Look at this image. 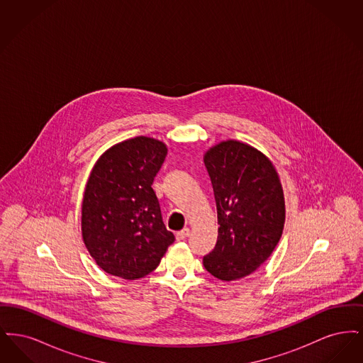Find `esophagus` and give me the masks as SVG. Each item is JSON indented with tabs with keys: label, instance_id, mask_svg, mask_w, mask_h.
I'll list each match as a JSON object with an SVG mask.
<instances>
[{
	"label": "esophagus",
	"instance_id": "1",
	"mask_svg": "<svg viewBox=\"0 0 363 363\" xmlns=\"http://www.w3.org/2000/svg\"><path fill=\"white\" fill-rule=\"evenodd\" d=\"M190 230L189 228H182L181 231L177 233V240L181 241V240H185L186 237H189Z\"/></svg>",
	"mask_w": 363,
	"mask_h": 363
}]
</instances>
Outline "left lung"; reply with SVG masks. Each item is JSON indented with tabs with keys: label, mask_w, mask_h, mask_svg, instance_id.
<instances>
[{
	"label": "left lung",
	"mask_w": 363,
	"mask_h": 363,
	"mask_svg": "<svg viewBox=\"0 0 363 363\" xmlns=\"http://www.w3.org/2000/svg\"><path fill=\"white\" fill-rule=\"evenodd\" d=\"M218 209V242L203 259L225 281L253 274L281 237L286 208L272 162L237 140L222 141L204 155Z\"/></svg>",
	"instance_id": "left-lung-1"
}]
</instances>
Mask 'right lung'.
<instances>
[{"label": "right lung", "mask_w": 363, "mask_h": 363, "mask_svg": "<svg viewBox=\"0 0 363 363\" xmlns=\"http://www.w3.org/2000/svg\"><path fill=\"white\" fill-rule=\"evenodd\" d=\"M167 147L138 136L98 159L82 206L83 241L106 274L136 280L152 272L173 243L152 189Z\"/></svg>", "instance_id": "right-lung-1"}]
</instances>
